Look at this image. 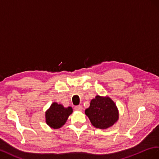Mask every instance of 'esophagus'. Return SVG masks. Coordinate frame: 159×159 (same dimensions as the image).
<instances>
[{"mask_svg":"<svg viewBox=\"0 0 159 159\" xmlns=\"http://www.w3.org/2000/svg\"><path fill=\"white\" fill-rule=\"evenodd\" d=\"M75 110L76 111H82L83 107H81V106H80V105L75 106Z\"/></svg>","mask_w":159,"mask_h":159,"instance_id":"esophagus-1","label":"esophagus"}]
</instances>
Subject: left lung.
I'll return each mask as SVG.
<instances>
[{"instance_id": "1", "label": "left lung", "mask_w": 159, "mask_h": 159, "mask_svg": "<svg viewBox=\"0 0 159 159\" xmlns=\"http://www.w3.org/2000/svg\"><path fill=\"white\" fill-rule=\"evenodd\" d=\"M85 114L94 127L101 129L111 127L119 119V111L112 100L98 95L91 100Z\"/></svg>"}]
</instances>
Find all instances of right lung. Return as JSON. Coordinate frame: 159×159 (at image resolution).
Listing matches in <instances>:
<instances>
[{
  "mask_svg": "<svg viewBox=\"0 0 159 159\" xmlns=\"http://www.w3.org/2000/svg\"><path fill=\"white\" fill-rule=\"evenodd\" d=\"M72 112V107L65 108L61 104L53 102L45 113L47 124L51 128L59 129L65 124Z\"/></svg>",
  "mask_w": 159,
  "mask_h": 159,
  "instance_id": "obj_1",
  "label": "right lung"
}]
</instances>
